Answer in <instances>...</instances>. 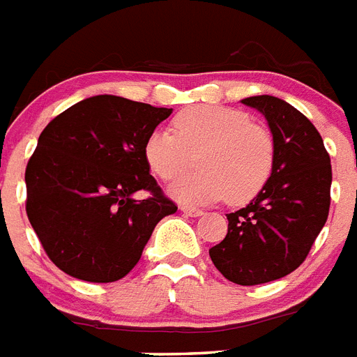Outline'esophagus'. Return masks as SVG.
<instances>
[{"instance_id": "esophagus-1", "label": "esophagus", "mask_w": 357, "mask_h": 357, "mask_svg": "<svg viewBox=\"0 0 357 357\" xmlns=\"http://www.w3.org/2000/svg\"><path fill=\"white\" fill-rule=\"evenodd\" d=\"M181 212L188 215V218H199V215H202V210L193 206H181Z\"/></svg>"}]
</instances>
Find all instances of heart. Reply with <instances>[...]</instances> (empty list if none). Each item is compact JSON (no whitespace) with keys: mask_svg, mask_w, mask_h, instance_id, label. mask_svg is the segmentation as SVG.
<instances>
[{"mask_svg":"<svg viewBox=\"0 0 357 357\" xmlns=\"http://www.w3.org/2000/svg\"><path fill=\"white\" fill-rule=\"evenodd\" d=\"M193 155L197 167L171 184V195L188 204L221 197L230 204H243L269 181L275 138L243 110L197 105L176 114L173 130H153L144 144L145 162L162 181L178 176Z\"/></svg>","mask_w":357,"mask_h":357,"instance_id":"heart-1","label":"heart"}]
</instances>
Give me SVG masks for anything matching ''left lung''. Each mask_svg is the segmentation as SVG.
Returning <instances> with one entry per match:
<instances>
[{
  "instance_id": "obj_1",
  "label": "left lung",
  "mask_w": 357,
  "mask_h": 357,
  "mask_svg": "<svg viewBox=\"0 0 357 357\" xmlns=\"http://www.w3.org/2000/svg\"><path fill=\"white\" fill-rule=\"evenodd\" d=\"M241 102L267 119L275 167L250 204L227 213L228 232L210 258L227 280L258 286L293 273L310 255L328 219L332 165L319 130L289 102L273 96Z\"/></svg>"
}]
</instances>
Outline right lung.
<instances>
[{
    "label": "right lung",
    "instance_id": "add662e5",
    "mask_svg": "<svg viewBox=\"0 0 357 357\" xmlns=\"http://www.w3.org/2000/svg\"><path fill=\"white\" fill-rule=\"evenodd\" d=\"M171 108L118 96L77 102L42 130L25 167V212L45 255L79 280L134 269L162 218L176 212L149 173L144 144ZM150 192L142 202L136 191Z\"/></svg>",
    "mask_w": 357,
    "mask_h": 357
}]
</instances>
